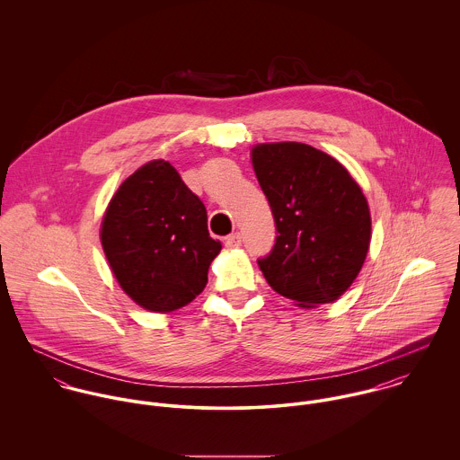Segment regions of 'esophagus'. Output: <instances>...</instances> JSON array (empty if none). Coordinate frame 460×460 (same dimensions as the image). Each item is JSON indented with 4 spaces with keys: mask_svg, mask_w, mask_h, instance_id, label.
<instances>
[{
    "mask_svg": "<svg viewBox=\"0 0 460 460\" xmlns=\"http://www.w3.org/2000/svg\"><path fill=\"white\" fill-rule=\"evenodd\" d=\"M225 244H226L228 250H234V248L241 246V234H232V235H228L226 241H225Z\"/></svg>",
    "mask_w": 460,
    "mask_h": 460,
    "instance_id": "esophagus-1",
    "label": "esophagus"
}]
</instances>
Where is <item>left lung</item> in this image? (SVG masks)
<instances>
[{
	"mask_svg": "<svg viewBox=\"0 0 460 460\" xmlns=\"http://www.w3.org/2000/svg\"><path fill=\"white\" fill-rule=\"evenodd\" d=\"M252 161L278 232L259 259L267 283L303 308L336 301L370 246L361 188L336 159L305 143L257 145Z\"/></svg>",
	"mask_w": 460,
	"mask_h": 460,
	"instance_id": "8db88e82",
	"label": "left lung"
}]
</instances>
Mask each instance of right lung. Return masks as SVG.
I'll list each match as a JSON object with an SVG mask.
<instances>
[{
	"label": "right lung",
	"mask_w": 460,
	"mask_h": 460,
	"mask_svg": "<svg viewBox=\"0 0 460 460\" xmlns=\"http://www.w3.org/2000/svg\"><path fill=\"white\" fill-rule=\"evenodd\" d=\"M101 243L124 292L150 312L191 303L221 252L208 235L205 205L163 159L122 182L104 214Z\"/></svg>",
	"instance_id": "1"
}]
</instances>
